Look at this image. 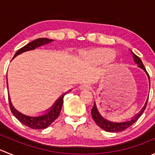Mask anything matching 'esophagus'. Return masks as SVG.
I'll return each mask as SVG.
<instances>
[{
  "instance_id": "1",
  "label": "esophagus",
  "mask_w": 155,
  "mask_h": 155,
  "mask_svg": "<svg viewBox=\"0 0 155 155\" xmlns=\"http://www.w3.org/2000/svg\"><path fill=\"white\" fill-rule=\"evenodd\" d=\"M79 88L82 89V90H83V89H89L90 88V86L88 85H86V84H83V85H80Z\"/></svg>"
}]
</instances>
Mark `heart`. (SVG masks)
I'll return each instance as SVG.
<instances>
[{
  "label": "heart",
  "instance_id": "1",
  "mask_svg": "<svg viewBox=\"0 0 155 155\" xmlns=\"http://www.w3.org/2000/svg\"><path fill=\"white\" fill-rule=\"evenodd\" d=\"M115 52L109 48L89 51L84 54V57L88 63L94 65H103L110 62L114 58Z\"/></svg>",
  "mask_w": 155,
  "mask_h": 155
}]
</instances>
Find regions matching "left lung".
<instances>
[{
    "mask_svg": "<svg viewBox=\"0 0 155 155\" xmlns=\"http://www.w3.org/2000/svg\"><path fill=\"white\" fill-rule=\"evenodd\" d=\"M131 51V54H132L133 58H134V61L136 64L139 65V68H140L141 69H143V70L146 73V74L148 75V80H149V83H150V79H149V75L148 73H147L146 70H145L144 65H143V62H142L141 59L138 57L137 55H136L132 51ZM147 101L148 100L146 101V103H145L144 107L141 109L139 113H137V115H135L134 117H133L130 120H127V121H121V122H119V121H111V120H108L107 118H104L102 115L100 114L99 111H98L97 108L96 106V103L94 102V107L91 109V116L93 118L94 121H95L97 124L101 128H102L103 130H104L107 131V132H112V133H115V132H121V131L124 130H126L127 128H128L129 127H130L132 124H134L137 120L140 118V117L141 116L142 114L143 113V112L145 111V107L147 106Z\"/></svg>",
    "mask_w": 155,
    "mask_h": 155,
    "instance_id": "left-lung-1",
    "label": "left lung"
}]
</instances>
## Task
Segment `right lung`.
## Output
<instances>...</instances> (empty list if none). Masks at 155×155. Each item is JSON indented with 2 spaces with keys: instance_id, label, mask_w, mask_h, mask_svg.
Returning <instances> with one entry per match:
<instances>
[{
  "instance_id": "obj_1",
  "label": "right lung",
  "mask_w": 155,
  "mask_h": 155,
  "mask_svg": "<svg viewBox=\"0 0 155 155\" xmlns=\"http://www.w3.org/2000/svg\"><path fill=\"white\" fill-rule=\"evenodd\" d=\"M54 41L53 40H50L48 38H39L37 40H34V41L31 42V43H28L22 48L18 49L16 51V53L14 55L13 58L16 57L18 54H21V53L25 52V51H30V50L35 49L36 48H38L40 46H43V45L48 44V43H51V42ZM8 87V85H7ZM70 90L69 91H70ZM68 91V92H69ZM68 92L63 94L57 101L54 102L52 107L48 109L46 112L43 115H39V116H30V115H25V114L21 113L19 111L17 110L15 107L12 106V103H11V100L10 97V95H8L9 98V103H10V108L12 113L13 114L14 116L21 123V124H25V126L31 127V129L34 130H41L45 129V128L48 127L59 116L61 112V109L62 105H63L64 102V97L66 94Z\"/></svg>"
}]
</instances>
